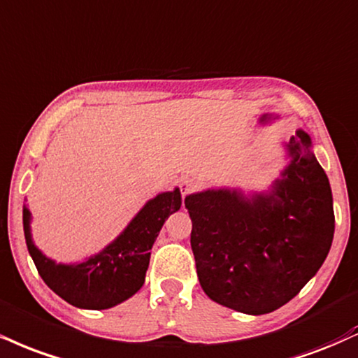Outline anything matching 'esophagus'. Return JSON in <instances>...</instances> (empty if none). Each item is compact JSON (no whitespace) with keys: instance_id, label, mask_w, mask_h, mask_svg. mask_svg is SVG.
<instances>
[{"instance_id":"1","label":"esophagus","mask_w":358,"mask_h":358,"mask_svg":"<svg viewBox=\"0 0 358 358\" xmlns=\"http://www.w3.org/2000/svg\"><path fill=\"white\" fill-rule=\"evenodd\" d=\"M192 190H193V182L190 178H187V176H185V178L180 180V192H182L183 198L187 196Z\"/></svg>"}]
</instances>
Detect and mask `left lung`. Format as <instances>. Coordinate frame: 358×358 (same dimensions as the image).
Listing matches in <instances>:
<instances>
[{
  "label": "left lung",
  "instance_id": "1",
  "mask_svg": "<svg viewBox=\"0 0 358 358\" xmlns=\"http://www.w3.org/2000/svg\"><path fill=\"white\" fill-rule=\"evenodd\" d=\"M292 162L268 193L205 190L185 198L190 243L213 302L264 315L290 302L318 272L335 230L331 190L303 130L287 143Z\"/></svg>",
  "mask_w": 358,
  "mask_h": 358
}]
</instances>
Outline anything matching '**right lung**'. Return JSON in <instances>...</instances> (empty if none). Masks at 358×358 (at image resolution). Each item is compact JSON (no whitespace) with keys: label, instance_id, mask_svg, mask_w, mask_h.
Instances as JSON below:
<instances>
[{"label":"right lung","instance_id":"right-lung-1","mask_svg":"<svg viewBox=\"0 0 358 358\" xmlns=\"http://www.w3.org/2000/svg\"><path fill=\"white\" fill-rule=\"evenodd\" d=\"M182 206L178 188L146 201V205L108 247L81 264L63 265L45 257L31 238V213L23 208L24 238L38 273L56 295L78 308L105 310L135 295L145 283L150 250L163 223Z\"/></svg>","mask_w":358,"mask_h":358}]
</instances>
